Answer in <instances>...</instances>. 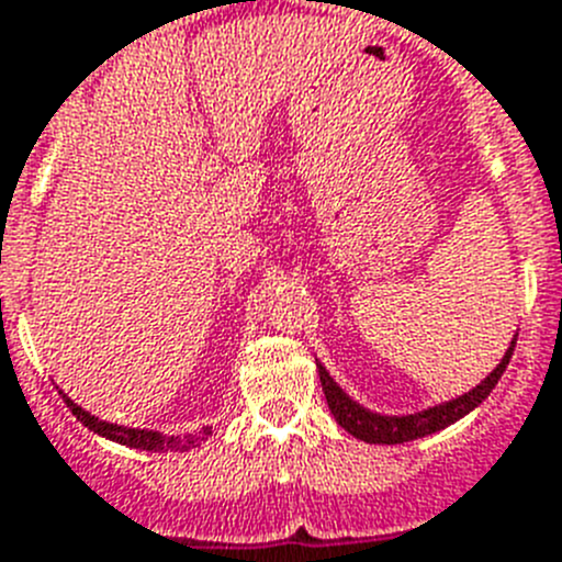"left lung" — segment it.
Segmentation results:
<instances>
[{"mask_svg":"<svg viewBox=\"0 0 562 562\" xmlns=\"http://www.w3.org/2000/svg\"><path fill=\"white\" fill-rule=\"evenodd\" d=\"M515 338L518 336H513V341H509L502 361L495 363L493 372H490L479 386L459 394V397H453V401L419 408V412H412V414H381L367 408L363 403L352 401L350 394L344 392V389L333 381V375L327 372L322 361H316L318 381H322V389H325L327 406H330L333 417H336V423L344 428V431H350L356 439H363V442H372V445H403V442H412V439L442 431V428L453 426L457 419H462L464 414H470L476 406H482V403L487 401V394L495 389V383L502 381L504 369H507L509 358H513Z\"/></svg>","mask_w":562,"mask_h":562,"instance_id":"8db88e82","label":"left lung"}]
</instances>
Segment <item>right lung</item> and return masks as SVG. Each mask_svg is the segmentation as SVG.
Segmentation results:
<instances>
[{
    "mask_svg": "<svg viewBox=\"0 0 562 562\" xmlns=\"http://www.w3.org/2000/svg\"><path fill=\"white\" fill-rule=\"evenodd\" d=\"M64 403L69 406V412L83 423L89 431L100 434V437L111 439V442L128 445V448H136V451H150V453H168V451H190V448H199L204 439L212 437V426H204L195 434H161L150 431V428H128L117 426V423H105V419H98L94 414H89L86 408H80L78 403L69 401L67 394L60 392Z\"/></svg>",
    "mask_w": 562,
    "mask_h": 562,
    "instance_id": "right-lung-1",
    "label": "right lung"
}]
</instances>
